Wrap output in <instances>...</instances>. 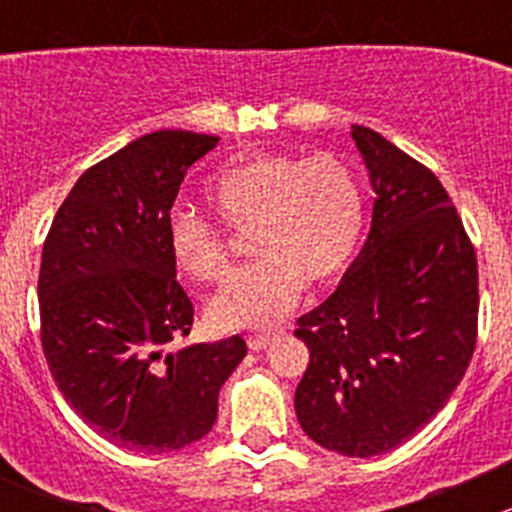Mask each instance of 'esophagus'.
<instances>
[{
	"label": "esophagus",
	"instance_id": "1",
	"mask_svg": "<svg viewBox=\"0 0 512 512\" xmlns=\"http://www.w3.org/2000/svg\"><path fill=\"white\" fill-rule=\"evenodd\" d=\"M277 337H280V334H267V337L265 334H260V337H250L247 339V347H250L252 352H262V349L270 347Z\"/></svg>",
	"mask_w": 512,
	"mask_h": 512
}]
</instances>
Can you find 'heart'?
<instances>
[{"mask_svg":"<svg viewBox=\"0 0 512 512\" xmlns=\"http://www.w3.org/2000/svg\"><path fill=\"white\" fill-rule=\"evenodd\" d=\"M205 200L230 230H252L250 247L260 257L210 302L208 319L218 329H265L280 322L304 280L327 282L349 265L364 225L359 178L334 153H245L215 170ZM165 242L170 260L190 280L215 282L227 275L223 232L200 215H170Z\"/></svg>","mask_w":512,"mask_h":512,"instance_id":"1","label":"heart"}]
</instances>
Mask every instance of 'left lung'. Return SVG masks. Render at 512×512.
I'll return each mask as SVG.
<instances>
[{"label": "left lung", "mask_w": 512, "mask_h": 512, "mask_svg": "<svg viewBox=\"0 0 512 512\" xmlns=\"http://www.w3.org/2000/svg\"><path fill=\"white\" fill-rule=\"evenodd\" d=\"M374 213L339 287L297 319L309 366L299 426L327 451L369 458L421 431L461 384L478 334L476 250L441 180L352 126Z\"/></svg>", "instance_id": "obj_1"}]
</instances>
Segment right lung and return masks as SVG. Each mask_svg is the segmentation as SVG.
Listing matches in <instances>:
<instances>
[{"mask_svg": "<svg viewBox=\"0 0 512 512\" xmlns=\"http://www.w3.org/2000/svg\"><path fill=\"white\" fill-rule=\"evenodd\" d=\"M218 136L156 131L91 165L61 203L41 250V347L56 386L96 433L128 451L200 441L245 359L230 337L165 352L193 327L165 225L190 165Z\"/></svg>", "mask_w": 512, "mask_h": 512, "instance_id": "right-lung-1", "label": "right lung"}]
</instances>
